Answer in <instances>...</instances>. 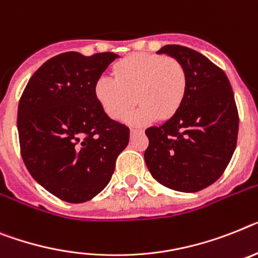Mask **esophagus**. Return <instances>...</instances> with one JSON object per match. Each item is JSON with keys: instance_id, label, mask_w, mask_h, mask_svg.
<instances>
[{"instance_id": "34e87169", "label": "esophagus", "mask_w": 258, "mask_h": 258, "mask_svg": "<svg viewBox=\"0 0 258 258\" xmlns=\"http://www.w3.org/2000/svg\"><path fill=\"white\" fill-rule=\"evenodd\" d=\"M130 133H131V135H135V134L142 133V130H140V128H135V127H133V128L130 130Z\"/></svg>"}]
</instances>
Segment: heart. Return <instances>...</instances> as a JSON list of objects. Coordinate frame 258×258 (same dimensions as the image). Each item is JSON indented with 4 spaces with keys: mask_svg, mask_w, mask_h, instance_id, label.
Listing matches in <instances>:
<instances>
[{
    "mask_svg": "<svg viewBox=\"0 0 258 258\" xmlns=\"http://www.w3.org/2000/svg\"><path fill=\"white\" fill-rule=\"evenodd\" d=\"M114 77L101 76L94 93L103 111L120 120L133 109L128 122L142 124L169 119L181 109L187 93V71L179 60L159 53H133L114 66Z\"/></svg>",
    "mask_w": 258,
    "mask_h": 258,
    "instance_id": "heart-1",
    "label": "heart"
}]
</instances>
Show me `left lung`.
Here are the masks:
<instances>
[{
  "mask_svg": "<svg viewBox=\"0 0 258 258\" xmlns=\"http://www.w3.org/2000/svg\"><path fill=\"white\" fill-rule=\"evenodd\" d=\"M185 66L187 93L176 115L146 130L144 160L153 178L182 192H196L219 179L235 152L239 112L224 71L206 56L178 44L164 45Z\"/></svg>",
  "mask_w": 258,
  "mask_h": 258,
  "instance_id": "obj_1",
  "label": "left lung"
}]
</instances>
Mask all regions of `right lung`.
I'll return each mask as SVG.
<instances>
[{"label":"right lung","mask_w":258,"mask_h":258,"mask_svg":"<svg viewBox=\"0 0 258 258\" xmlns=\"http://www.w3.org/2000/svg\"><path fill=\"white\" fill-rule=\"evenodd\" d=\"M116 57L60 53L31 76L19 99L23 162L39 185L66 202H86L102 191L128 144L130 128L107 116L94 93Z\"/></svg>","instance_id":"right-lung-1"}]
</instances>
